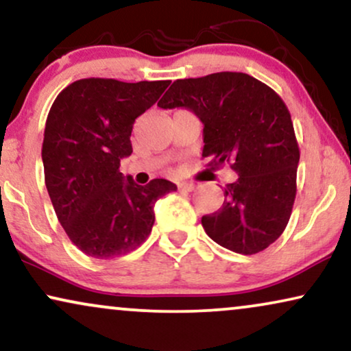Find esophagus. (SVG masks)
<instances>
[{"mask_svg": "<svg viewBox=\"0 0 351 351\" xmlns=\"http://www.w3.org/2000/svg\"><path fill=\"white\" fill-rule=\"evenodd\" d=\"M178 188L181 191H188V193H191V191L195 189V184H193V183H178Z\"/></svg>", "mask_w": 351, "mask_h": 351, "instance_id": "1", "label": "esophagus"}]
</instances>
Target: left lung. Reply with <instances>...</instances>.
I'll return each instance as SVG.
<instances>
[{"mask_svg": "<svg viewBox=\"0 0 351 351\" xmlns=\"http://www.w3.org/2000/svg\"><path fill=\"white\" fill-rule=\"evenodd\" d=\"M162 109L184 107L204 123L202 157L237 173L223 207L202 217L210 239L254 255L286 230L297 193L300 151L289 109L276 93L247 73L218 72L173 82Z\"/></svg>", "mask_w": 351, "mask_h": 351, "instance_id": "left-lung-1", "label": "left lung"}]
</instances>
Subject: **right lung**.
Masks as SVG:
<instances>
[{
	"mask_svg": "<svg viewBox=\"0 0 351 351\" xmlns=\"http://www.w3.org/2000/svg\"><path fill=\"white\" fill-rule=\"evenodd\" d=\"M168 85L83 78L51 106L41 149L46 189L69 239L88 256L107 260L138 249L152 231L154 204L176 191L168 180L139 186L120 173V160L133 152L134 120Z\"/></svg>",
	"mask_w": 351,
	"mask_h": 351,
	"instance_id": "obj_1",
	"label": "right lung"
}]
</instances>
